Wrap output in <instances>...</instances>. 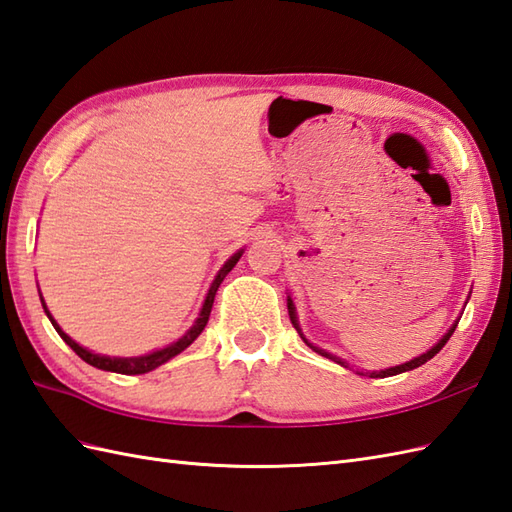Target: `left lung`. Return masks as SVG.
I'll return each instance as SVG.
<instances>
[{
	"label": "left lung",
	"mask_w": 512,
	"mask_h": 512,
	"mask_svg": "<svg viewBox=\"0 0 512 512\" xmlns=\"http://www.w3.org/2000/svg\"><path fill=\"white\" fill-rule=\"evenodd\" d=\"M287 311H290V320H292V324H294V329L300 333V337H303V342L311 348V350H316L318 355H322V357H326V359H331V361H335V363H339V365H344V368H348V363L344 361V359H339V357H335V355H331V352H326V350H322V348H318V346H313V344H309L307 342V337L303 335V331H300V326H298V318H296V307H294V303H292V298L287 296ZM456 324H458V320L452 324V329L445 333L439 342L432 346L428 352H424V355H419V357H415V359H411V361H406V363H402V365H396V368H389V370H378V372H359V374H368L370 378H387V376H396V374H402V372H409V370H415V368H419V365H424L426 361H430L432 357L437 355V352L448 344V339L452 337V333H454V329H456Z\"/></svg>",
	"instance_id": "left-lung-1"
}]
</instances>
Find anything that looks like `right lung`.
Masks as SVG:
<instances>
[{
  "mask_svg": "<svg viewBox=\"0 0 512 512\" xmlns=\"http://www.w3.org/2000/svg\"><path fill=\"white\" fill-rule=\"evenodd\" d=\"M242 253H244V248H242V251L235 253V255L227 261V264L220 268V272L216 274V279H214L212 287H209V292H207V296H205V303H203V309H201V313H199V318H196V322L190 326V331H188L186 335H183L181 339H177L175 344H170V346H166V348H162V350L149 352V355H144V357H106V355H95V352H90V350L82 348L77 342H73V339L60 329L58 322H56L54 318H51V313H49V309H47L43 298H41V303H43V309H45V313H47V318L51 320V324H54V329L58 331V335L75 350L77 357H82L86 363L93 365V368L106 370V372H116V374H131V376H134V374H147V372H151V370H155V368H160V365L166 363L168 359L177 357L179 352L186 350V348L194 342V339L203 333L205 324H207V320H209V313H212V305H214V298H216L218 287H220L222 279H225L227 274L231 272V268H233L235 264H238Z\"/></svg>",
  "mask_w": 512,
  "mask_h": 512,
  "instance_id": "add662e5",
  "label": "right lung"
}]
</instances>
